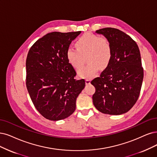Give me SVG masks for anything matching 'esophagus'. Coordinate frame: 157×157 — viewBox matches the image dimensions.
Returning a JSON list of instances; mask_svg holds the SVG:
<instances>
[{
	"instance_id": "esophagus-1",
	"label": "esophagus",
	"mask_w": 157,
	"mask_h": 157,
	"mask_svg": "<svg viewBox=\"0 0 157 157\" xmlns=\"http://www.w3.org/2000/svg\"><path fill=\"white\" fill-rule=\"evenodd\" d=\"M85 83H86V85L90 84V79H85Z\"/></svg>"
}]
</instances>
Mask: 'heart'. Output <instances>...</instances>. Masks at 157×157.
Returning a JSON list of instances; mask_svg holds the SVG:
<instances>
[{
  "label": "heart",
  "instance_id": "b5f03b06",
  "mask_svg": "<svg viewBox=\"0 0 157 157\" xmlns=\"http://www.w3.org/2000/svg\"><path fill=\"white\" fill-rule=\"evenodd\" d=\"M75 45L77 49L69 48L67 51L68 63L75 69L83 67L86 58L89 63L85 67L78 71V75L81 78H94L99 68L105 69L111 61L112 46L105 37L86 33L78 39Z\"/></svg>",
  "mask_w": 157,
  "mask_h": 157
}]
</instances>
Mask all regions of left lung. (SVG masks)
I'll use <instances>...</instances> for the list:
<instances>
[{
    "label": "left lung",
    "instance_id": "obj_1",
    "mask_svg": "<svg viewBox=\"0 0 157 157\" xmlns=\"http://www.w3.org/2000/svg\"><path fill=\"white\" fill-rule=\"evenodd\" d=\"M110 41L113 56L109 66L91 84L96 91L92 96L100 112L112 115L127 113L140 96L144 78L140 50L129 36L114 28L96 30Z\"/></svg>",
    "mask_w": 157,
    "mask_h": 157
}]
</instances>
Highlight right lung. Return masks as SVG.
<instances>
[{"instance_id": "1", "label": "right lung", "mask_w": 157, "mask_h": 157, "mask_svg": "<svg viewBox=\"0 0 157 157\" xmlns=\"http://www.w3.org/2000/svg\"><path fill=\"white\" fill-rule=\"evenodd\" d=\"M80 33H48L38 39L28 53L27 90L35 107L49 120L57 121L71 116L85 86L84 79H74L76 72L67 57L72 40Z\"/></svg>"}]
</instances>
